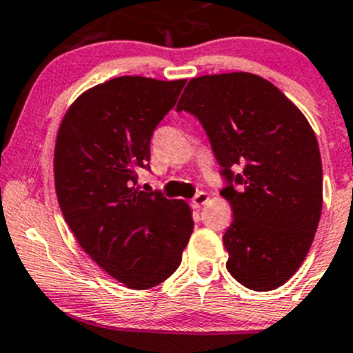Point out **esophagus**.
Returning <instances> with one entry per match:
<instances>
[{
    "mask_svg": "<svg viewBox=\"0 0 353 353\" xmlns=\"http://www.w3.org/2000/svg\"><path fill=\"white\" fill-rule=\"evenodd\" d=\"M207 201H209V195H207L205 192H199V194L192 199V205H194L195 209H201L202 205H205Z\"/></svg>",
    "mask_w": 353,
    "mask_h": 353,
    "instance_id": "34e87169",
    "label": "esophagus"
}]
</instances>
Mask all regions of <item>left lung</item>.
I'll list each match as a JSON object with an SVG mask.
<instances>
[{
  "mask_svg": "<svg viewBox=\"0 0 353 353\" xmlns=\"http://www.w3.org/2000/svg\"><path fill=\"white\" fill-rule=\"evenodd\" d=\"M176 110L201 121L228 181L221 195L232 209L223 236L230 274L260 292L285 284L321 217V156L307 119L252 72L190 79Z\"/></svg>",
  "mask_w": 353,
  "mask_h": 353,
  "instance_id": "obj_1",
  "label": "left lung"
}]
</instances>
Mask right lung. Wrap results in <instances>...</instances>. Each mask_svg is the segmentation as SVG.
Instances as JSON below:
<instances>
[{
	"label": "right lung",
	"instance_id": "right-lung-1",
	"mask_svg": "<svg viewBox=\"0 0 353 353\" xmlns=\"http://www.w3.org/2000/svg\"><path fill=\"white\" fill-rule=\"evenodd\" d=\"M185 79L121 76L81 93L68 108L54 150L63 216L79 246L129 289L161 284L176 270L194 231L185 201L143 192L156 125Z\"/></svg>",
	"mask_w": 353,
	"mask_h": 353
}]
</instances>
